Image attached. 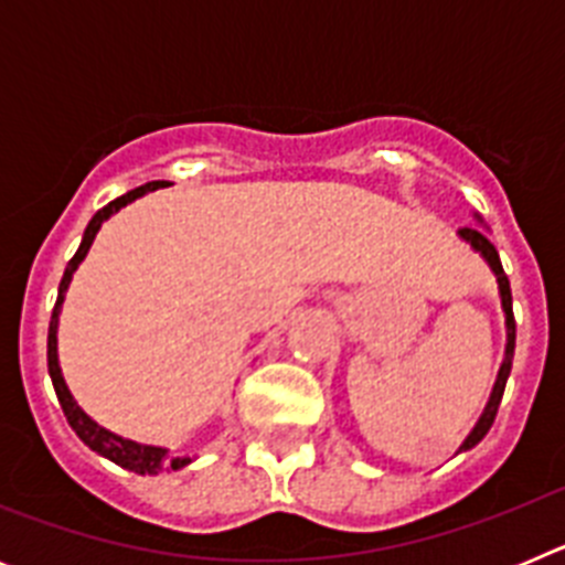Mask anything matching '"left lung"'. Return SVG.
Returning <instances> with one entry per match:
<instances>
[{
  "label": "left lung",
  "mask_w": 565,
  "mask_h": 565,
  "mask_svg": "<svg viewBox=\"0 0 565 565\" xmlns=\"http://www.w3.org/2000/svg\"><path fill=\"white\" fill-rule=\"evenodd\" d=\"M481 221V217H478ZM461 239H467L469 246L476 248L478 254H481L483 259L489 263V268H492V274L498 277V291H501V308L503 313H507V356H503V364L501 371H498V379H495V387H492V396H489L487 407H483L481 418H478V424L472 427V433H469L467 438H463V444L458 447V452L463 450H472L478 441H481L483 436L489 433V427H492V422H495L498 416V404H501L503 398V387H507V379H509V371H512V356H515V313H512V291H509V277L503 274V266H501V257H498L495 246L489 243L487 234L481 232V228H461Z\"/></svg>",
  "instance_id": "8db88e82"
}]
</instances>
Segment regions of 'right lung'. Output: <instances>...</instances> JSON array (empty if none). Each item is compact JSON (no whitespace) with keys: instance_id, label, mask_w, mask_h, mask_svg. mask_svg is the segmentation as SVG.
I'll use <instances>...</instances> for the list:
<instances>
[{"instance_id":"right-lung-1","label":"right lung","mask_w":565,"mask_h":565,"mask_svg":"<svg viewBox=\"0 0 565 565\" xmlns=\"http://www.w3.org/2000/svg\"><path fill=\"white\" fill-rule=\"evenodd\" d=\"M158 186H163V181L143 183V186L132 189V192L121 194V198H115L113 203H107V206L98 209V212L93 214V221H89L87 228H84L82 246H78V252L73 254V259H70L67 268H64V277H62V282H58L56 308H53V317H50V328H47V371H50V379H53V387H56L58 404H62V411H64V416H67L70 427L76 430V436L82 438L84 444H87L89 450H96L98 456L109 458L113 463L129 469V472H138V476H158V472H163V469H181V467H186L192 458H189V456H169L167 447H152V444L129 441V438L115 436V433L98 427V424L93 422V418H89L87 413L82 411V407H78L76 398H73V393H70L67 384H64L62 367H58L56 331H58V313H62V302H64V294H67L70 279H73V274H76L78 263L87 257L89 246H93V239H96L102 223L107 221V217H113L118 209H124L127 203H132L135 198H141V194H147V192H154Z\"/></svg>"}]
</instances>
